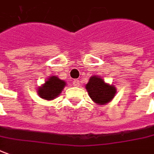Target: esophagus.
<instances>
[{
  "instance_id": "34e87169",
  "label": "esophagus",
  "mask_w": 154,
  "mask_h": 154,
  "mask_svg": "<svg viewBox=\"0 0 154 154\" xmlns=\"http://www.w3.org/2000/svg\"><path fill=\"white\" fill-rule=\"evenodd\" d=\"M72 82L73 85L75 86V87H79L80 86V82H79V80H74Z\"/></svg>"
}]
</instances>
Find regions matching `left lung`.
<instances>
[{
    "label": "left lung",
    "instance_id": "left-lung-1",
    "mask_svg": "<svg viewBox=\"0 0 154 154\" xmlns=\"http://www.w3.org/2000/svg\"><path fill=\"white\" fill-rule=\"evenodd\" d=\"M85 88L91 99L99 105L109 103L116 94V86L105 82L102 77L96 75L89 78Z\"/></svg>",
    "mask_w": 154,
    "mask_h": 154
}]
</instances>
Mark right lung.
Listing matches in <instances>:
<instances>
[{
  "instance_id": "obj_1",
  "label": "right lung",
  "mask_w": 154,
  "mask_h": 154,
  "mask_svg": "<svg viewBox=\"0 0 154 154\" xmlns=\"http://www.w3.org/2000/svg\"><path fill=\"white\" fill-rule=\"evenodd\" d=\"M66 85V82L60 79L57 76H51L44 84L38 88L37 93L41 99L45 100H53L56 99L63 88Z\"/></svg>"
}]
</instances>
